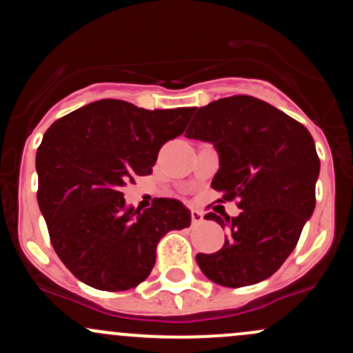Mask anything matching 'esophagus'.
<instances>
[{"instance_id": "esophagus-1", "label": "esophagus", "mask_w": 353, "mask_h": 353, "mask_svg": "<svg viewBox=\"0 0 353 353\" xmlns=\"http://www.w3.org/2000/svg\"><path fill=\"white\" fill-rule=\"evenodd\" d=\"M191 221H192V224H194V226L203 223V212L197 211V209H192V211H191Z\"/></svg>"}]
</instances>
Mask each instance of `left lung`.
I'll list each match as a JSON object with an SVG mask.
<instances>
[{"label": "left lung", "instance_id": "left-lung-1", "mask_svg": "<svg viewBox=\"0 0 353 353\" xmlns=\"http://www.w3.org/2000/svg\"><path fill=\"white\" fill-rule=\"evenodd\" d=\"M185 137L211 142L219 154L212 189L221 203L238 199L239 216L224 246L199 253L197 265L211 281L230 288L254 285L274 273L295 250L315 209L320 159L307 127L250 95L219 99L197 110Z\"/></svg>", "mask_w": 353, "mask_h": 353}]
</instances>
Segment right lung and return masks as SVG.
I'll use <instances>...</instances> for the list:
<instances>
[{
	"instance_id": "obj_1",
	"label": "right lung",
	"mask_w": 353,
	"mask_h": 353,
	"mask_svg": "<svg viewBox=\"0 0 353 353\" xmlns=\"http://www.w3.org/2000/svg\"><path fill=\"white\" fill-rule=\"evenodd\" d=\"M192 107L145 110L105 99L70 112L45 132L37 152L38 206L53 250L88 286L122 292L149 276L162 236L191 224L176 199L144 212L122 188L152 172L161 147L184 132Z\"/></svg>"
}]
</instances>
